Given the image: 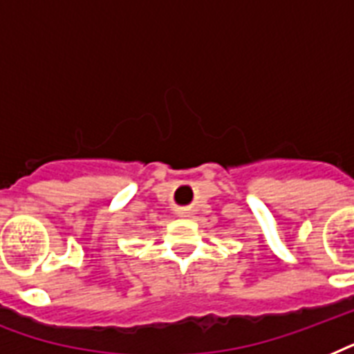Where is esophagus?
<instances>
[{
  "mask_svg": "<svg viewBox=\"0 0 354 354\" xmlns=\"http://www.w3.org/2000/svg\"><path fill=\"white\" fill-rule=\"evenodd\" d=\"M178 215L185 216V215H187V209H180V211H178Z\"/></svg>",
  "mask_w": 354,
  "mask_h": 354,
  "instance_id": "esophagus-1",
  "label": "esophagus"
}]
</instances>
